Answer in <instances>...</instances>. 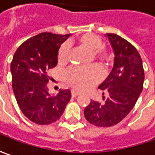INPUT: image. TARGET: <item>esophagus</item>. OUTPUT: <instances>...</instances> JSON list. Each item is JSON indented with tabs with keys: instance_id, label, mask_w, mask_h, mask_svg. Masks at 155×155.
<instances>
[{
	"instance_id": "esophagus-1",
	"label": "esophagus",
	"mask_w": 155,
	"mask_h": 155,
	"mask_svg": "<svg viewBox=\"0 0 155 155\" xmlns=\"http://www.w3.org/2000/svg\"><path fill=\"white\" fill-rule=\"evenodd\" d=\"M71 94H72V97H76L78 95H80V93H78L76 91H74V90H73L72 92H71Z\"/></svg>"
}]
</instances>
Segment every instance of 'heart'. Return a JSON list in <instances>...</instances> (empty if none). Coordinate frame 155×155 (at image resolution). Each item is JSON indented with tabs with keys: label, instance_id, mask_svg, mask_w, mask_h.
Returning <instances> with one entry per match:
<instances>
[{
	"label": "heart",
	"instance_id": "1",
	"mask_svg": "<svg viewBox=\"0 0 155 155\" xmlns=\"http://www.w3.org/2000/svg\"><path fill=\"white\" fill-rule=\"evenodd\" d=\"M78 44L89 51H94L93 55L96 60L101 62H108L110 60V55L103 47L102 40L92 34H85L78 38ZM69 45L64 44L60 47L57 60L60 64L66 63L69 57ZM65 81L71 87L77 90H86L100 81L103 77V70L98 65H92L89 67L69 68L65 73Z\"/></svg>",
	"mask_w": 155,
	"mask_h": 155
}]
</instances>
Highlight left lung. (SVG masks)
Segmentation results:
<instances>
[{
  "label": "left lung",
  "mask_w": 155,
  "mask_h": 155,
  "mask_svg": "<svg viewBox=\"0 0 155 155\" xmlns=\"http://www.w3.org/2000/svg\"><path fill=\"white\" fill-rule=\"evenodd\" d=\"M114 52V64L108 77L99 86L107 94L104 103L91 100L84 110L86 119L99 127H110L130 112L143 88L144 70L136 48L118 35L106 33ZM103 93V95H104Z\"/></svg>",
  "instance_id": "8db88e82"
}]
</instances>
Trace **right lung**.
<instances>
[{"mask_svg":"<svg viewBox=\"0 0 155 155\" xmlns=\"http://www.w3.org/2000/svg\"><path fill=\"white\" fill-rule=\"evenodd\" d=\"M69 36L43 32L24 42L14 53L10 68L14 96L23 114L35 124L56 122L71 99L68 89H60L53 96L47 87V72L56 66L59 48Z\"/></svg>","mask_w":155,"mask_h":155,"instance_id":"obj_1","label":"right lung"}]
</instances>
